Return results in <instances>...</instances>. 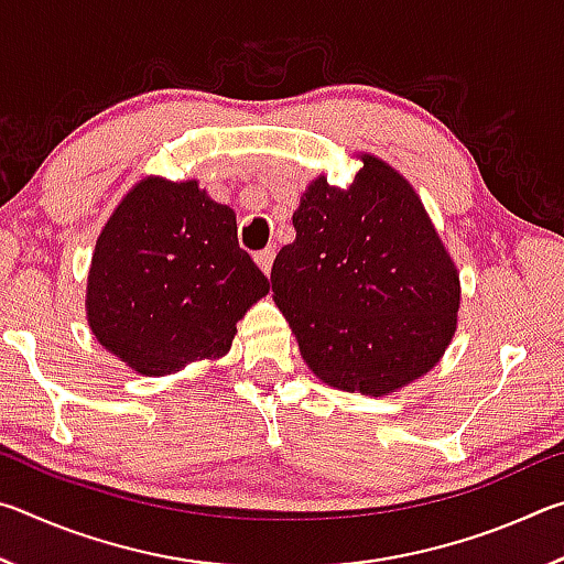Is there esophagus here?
<instances>
[{
	"mask_svg": "<svg viewBox=\"0 0 564 564\" xmlns=\"http://www.w3.org/2000/svg\"><path fill=\"white\" fill-rule=\"evenodd\" d=\"M273 259H275V248H273V246L263 248V251L256 253V263H259V269H261L265 275H269L271 269H273Z\"/></svg>",
	"mask_w": 564,
	"mask_h": 564,
	"instance_id": "esophagus-1",
	"label": "esophagus"
}]
</instances>
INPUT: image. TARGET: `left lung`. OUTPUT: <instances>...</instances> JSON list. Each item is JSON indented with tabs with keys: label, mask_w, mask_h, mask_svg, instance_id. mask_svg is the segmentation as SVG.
Wrapping results in <instances>:
<instances>
[{
	"label": "left lung",
	"mask_w": 564,
	"mask_h": 564,
	"mask_svg": "<svg viewBox=\"0 0 564 564\" xmlns=\"http://www.w3.org/2000/svg\"><path fill=\"white\" fill-rule=\"evenodd\" d=\"M350 186L321 174L273 261V301L323 383L388 395L443 358L457 328L460 271L410 181L358 154Z\"/></svg>",
	"instance_id": "1"
}]
</instances>
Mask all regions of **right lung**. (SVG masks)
Listing matches in <instances>:
<instances>
[{"instance_id":"obj_1","label":"right lung","mask_w":564,"mask_h":564,"mask_svg":"<svg viewBox=\"0 0 564 564\" xmlns=\"http://www.w3.org/2000/svg\"><path fill=\"white\" fill-rule=\"evenodd\" d=\"M271 283L236 234V212L196 178L133 184L91 253L87 323L141 376H171L231 350L236 323Z\"/></svg>"}]
</instances>
